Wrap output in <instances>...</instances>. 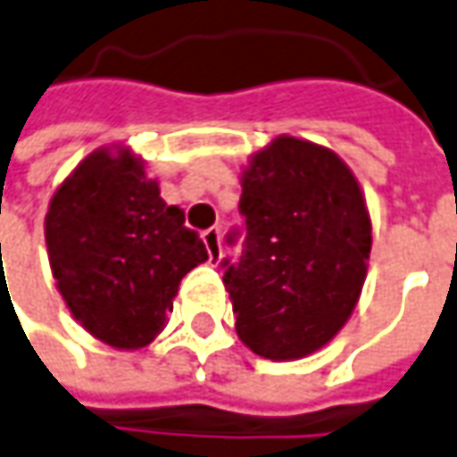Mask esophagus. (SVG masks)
<instances>
[{
    "mask_svg": "<svg viewBox=\"0 0 457 457\" xmlns=\"http://www.w3.org/2000/svg\"><path fill=\"white\" fill-rule=\"evenodd\" d=\"M203 241H205V249H208L211 262H220V256H223V249H220V228L203 231Z\"/></svg>",
    "mask_w": 457,
    "mask_h": 457,
    "instance_id": "obj_1",
    "label": "esophagus"
}]
</instances>
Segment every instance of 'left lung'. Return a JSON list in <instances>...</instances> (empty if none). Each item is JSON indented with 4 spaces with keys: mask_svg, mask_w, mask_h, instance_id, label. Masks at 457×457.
Instances as JSON below:
<instances>
[{
    "mask_svg": "<svg viewBox=\"0 0 457 457\" xmlns=\"http://www.w3.org/2000/svg\"><path fill=\"white\" fill-rule=\"evenodd\" d=\"M238 208L246 249L223 274L238 338L262 359H305L338 336L363 290V190L336 152L279 134L249 154Z\"/></svg>",
    "mask_w": 457,
    "mask_h": 457,
    "instance_id": "8db88e82",
    "label": "left lung"
}]
</instances>
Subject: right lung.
<instances>
[{"label": "right lung", "mask_w": 457, "mask_h": 457, "mask_svg": "<svg viewBox=\"0 0 457 457\" xmlns=\"http://www.w3.org/2000/svg\"><path fill=\"white\" fill-rule=\"evenodd\" d=\"M50 272L76 323L116 351H139L165 328L180 279L208 259L180 208L127 145L86 154L45 213Z\"/></svg>", "instance_id": "add662e5"}]
</instances>
